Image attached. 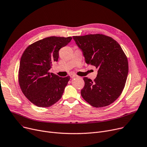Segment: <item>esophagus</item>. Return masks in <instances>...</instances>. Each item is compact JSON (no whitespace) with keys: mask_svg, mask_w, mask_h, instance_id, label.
Returning a JSON list of instances; mask_svg holds the SVG:
<instances>
[{"mask_svg":"<svg viewBox=\"0 0 147 147\" xmlns=\"http://www.w3.org/2000/svg\"><path fill=\"white\" fill-rule=\"evenodd\" d=\"M69 76H70V77H71V78H75V77H77V76H76V75H74V74H71Z\"/></svg>","mask_w":147,"mask_h":147,"instance_id":"34e87169","label":"esophagus"}]
</instances>
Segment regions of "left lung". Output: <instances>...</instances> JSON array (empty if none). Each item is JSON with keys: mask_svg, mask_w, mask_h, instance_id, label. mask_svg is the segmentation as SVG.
Returning <instances> with one entry per match:
<instances>
[{"mask_svg": "<svg viewBox=\"0 0 147 147\" xmlns=\"http://www.w3.org/2000/svg\"><path fill=\"white\" fill-rule=\"evenodd\" d=\"M73 39L82 49L86 63L98 69L94 81L84 78L81 96L94 107L111 104L121 95L125 85L128 74L126 55L115 40L103 34L74 36Z\"/></svg>", "mask_w": 147, "mask_h": 147, "instance_id": "1", "label": "left lung"}]
</instances>
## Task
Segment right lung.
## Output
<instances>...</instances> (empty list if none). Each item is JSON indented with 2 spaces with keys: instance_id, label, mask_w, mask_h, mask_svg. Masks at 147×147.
<instances>
[{
  "instance_id": "right-lung-1",
  "label": "right lung",
  "mask_w": 147,
  "mask_h": 147,
  "mask_svg": "<svg viewBox=\"0 0 147 147\" xmlns=\"http://www.w3.org/2000/svg\"><path fill=\"white\" fill-rule=\"evenodd\" d=\"M71 36H50L26 48L22 55L18 81L24 95L39 107H49L61 98L70 76L59 77L49 72L58 62L59 51L68 44Z\"/></svg>"
}]
</instances>
